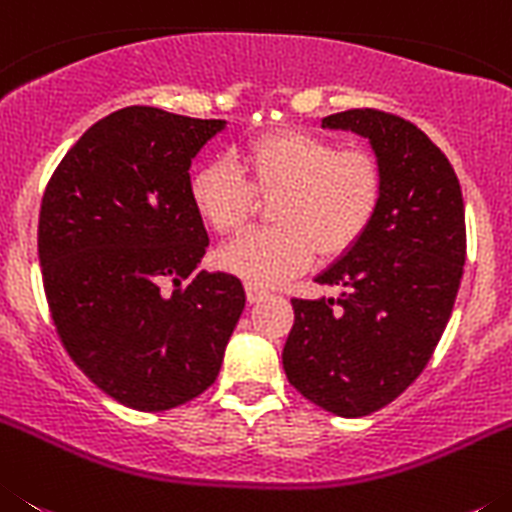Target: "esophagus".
<instances>
[{"instance_id": "34e87169", "label": "esophagus", "mask_w": 512, "mask_h": 512, "mask_svg": "<svg viewBox=\"0 0 512 512\" xmlns=\"http://www.w3.org/2000/svg\"><path fill=\"white\" fill-rule=\"evenodd\" d=\"M265 296H267V290H262V288H257V285L247 283V301H250V303H260Z\"/></svg>"}]
</instances>
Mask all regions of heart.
<instances>
[{"label": "heart", "instance_id": "obj_1", "mask_svg": "<svg viewBox=\"0 0 512 512\" xmlns=\"http://www.w3.org/2000/svg\"><path fill=\"white\" fill-rule=\"evenodd\" d=\"M385 178L367 150H339L303 130H270L234 147L229 160L193 168L188 199L216 234L245 227L257 196H275V227L252 229L216 252L227 273L252 285H278L313 260L352 250L375 222Z\"/></svg>", "mask_w": 512, "mask_h": 512}]
</instances>
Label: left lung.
I'll return each instance as SVG.
<instances>
[{
  "label": "left lung",
  "instance_id": "obj_1",
  "mask_svg": "<svg viewBox=\"0 0 512 512\" xmlns=\"http://www.w3.org/2000/svg\"><path fill=\"white\" fill-rule=\"evenodd\" d=\"M370 140L385 191L367 234L316 278L339 298H293L283 347L290 385L344 418L370 416L428 365L457 301L467 257L459 178L416 124L380 109L321 119Z\"/></svg>",
  "mask_w": 512,
  "mask_h": 512
}]
</instances>
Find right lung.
Listing matches in <instances>:
<instances>
[{
    "label": "right lung",
    "mask_w": 512,
    "mask_h": 512,
    "mask_svg": "<svg viewBox=\"0 0 512 512\" xmlns=\"http://www.w3.org/2000/svg\"><path fill=\"white\" fill-rule=\"evenodd\" d=\"M224 124L119 109L45 188L38 255L55 331L78 370L135 411L204 393L245 308L239 278L199 270L209 234L188 199L191 160Z\"/></svg>",
    "instance_id": "obj_1"
}]
</instances>
